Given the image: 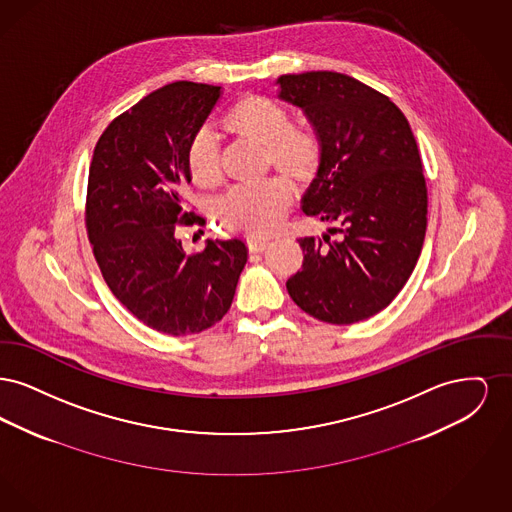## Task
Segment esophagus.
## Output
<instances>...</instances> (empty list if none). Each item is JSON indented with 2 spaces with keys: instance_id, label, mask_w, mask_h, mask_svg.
Returning a JSON list of instances; mask_svg holds the SVG:
<instances>
[{
  "instance_id": "34e87169",
  "label": "esophagus",
  "mask_w": 512,
  "mask_h": 512,
  "mask_svg": "<svg viewBox=\"0 0 512 512\" xmlns=\"http://www.w3.org/2000/svg\"><path fill=\"white\" fill-rule=\"evenodd\" d=\"M268 245H270V240H265V238H249V240H247V247H249V251H253V253L265 251Z\"/></svg>"
}]
</instances>
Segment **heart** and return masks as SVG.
<instances>
[{
	"label": "heart",
	"instance_id": "1",
	"mask_svg": "<svg viewBox=\"0 0 512 512\" xmlns=\"http://www.w3.org/2000/svg\"><path fill=\"white\" fill-rule=\"evenodd\" d=\"M222 128L265 151L270 167L288 174L297 182L311 180L320 165V142L309 128L292 126L288 111L259 96L240 99L222 117ZM186 169L201 188L220 182L219 146L213 134L199 130L186 147ZM292 205V188L284 178L272 176L255 184L234 186L217 203V215L234 230L251 236H265L286 219Z\"/></svg>",
	"mask_w": 512,
	"mask_h": 512
}]
</instances>
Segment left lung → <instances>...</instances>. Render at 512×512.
Instances as JSON below:
<instances>
[{
  "label": "left lung",
  "instance_id": "obj_1",
  "mask_svg": "<svg viewBox=\"0 0 512 512\" xmlns=\"http://www.w3.org/2000/svg\"><path fill=\"white\" fill-rule=\"evenodd\" d=\"M276 84L322 149L301 209L336 222L330 234H340L297 240L303 267L286 288L322 322L365 320L403 290L424 244L428 190L413 130L388 96L347 74H282Z\"/></svg>",
  "mask_w": 512,
  "mask_h": 512
}]
</instances>
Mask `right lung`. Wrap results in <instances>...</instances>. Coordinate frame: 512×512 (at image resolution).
Listing matches in <instances>:
<instances>
[{
	"label": "right lung",
	"mask_w": 512,
	"mask_h": 512,
	"mask_svg": "<svg viewBox=\"0 0 512 512\" xmlns=\"http://www.w3.org/2000/svg\"><path fill=\"white\" fill-rule=\"evenodd\" d=\"M220 98V86L172 82L111 122L94 149L86 228L113 295L146 326L199 334L224 317L247 263L242 240H207L186 253L178 226L203 224L188 213L192 182L186 147Z\"/></svg>",
	"instance_id": "1"
}]
</instances>
